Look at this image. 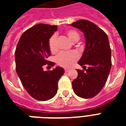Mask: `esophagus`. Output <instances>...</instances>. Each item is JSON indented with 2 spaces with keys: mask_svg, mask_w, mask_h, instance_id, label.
<instances>
[{
  "mask_svg": "<svg viewBox=\"0 0 126 126\" xmlns=\"http://www.w3.org/2000/svg\"><path fill=\"white\" fill-rule=\"evenodd\" d=\"M69 69H65V73H68V72H69Z\"/></svg>",
  "mask_w": 126,
  "mask_h": 126,
  "instance_id": "obj_1",
  "label": "esophagus"
}]
</instances>
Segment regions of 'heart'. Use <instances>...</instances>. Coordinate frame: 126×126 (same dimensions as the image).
I'll list each match as a JSON object with an SVG mask.
<instances>
[{
    "label": "heart",
    "instance_id": "obj_1",
    "mask_svg": "<svg viewBox=\"0 0 126 126\" xmlns=\"http://www.w3.org/2000/svg\"><path fill=\"white\" fill-rule=\"evenodd\" d=\"M66 34L72 42H77L80 40V36L79 32L75 29H69L66 31ZM57 36L53 34L48 40V47L52 53H56L58 50L56 44ZM80 55L76 51L61 52L55 57V61L57 65L64 68H69L72 67L75 62L79 59Z\"/></svg>",
    "mask_w": 126,
    "mask_h": 126
}]
</instances>
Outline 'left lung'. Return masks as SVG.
<instances>
[{"label": "left lung", "instance_id": "8db88e82", "mask_svg": "<svg viewBox=\"0 0 126 126\" xmlns=\"http://www.w3.org/2000/svg\"><path fill=\"white\" fill-rule=\"evenodd\" d=\"M71 25L82 31L86 38L85 49L79 61L86 71L77 70L78 77L72 82L73 90L79 97L90 99L101 91L111 69L109 38L101 29L90 21L80 19ZM86 65L88 66L87 69Z\"/></svg>", "mask_w": 126, "mask_h": 126}]
</instances>
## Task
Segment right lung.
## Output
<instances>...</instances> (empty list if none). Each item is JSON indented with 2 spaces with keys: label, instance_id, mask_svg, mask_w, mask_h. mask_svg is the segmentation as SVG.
I'll return each mask as SVG.
<instances>
[{
  "label": "right lung",
  "instance_id": "add662e5",
  "mask_svg": "<svg viewBox=\"0 0 126 126\" xmlns=\"http://www.w3.org/2000/svg\"><path fill=\"white\" fill-rule=\"evenodd\" d=\"M57 29V25H35L19 38L15 51L16 70L23 86L32 97L47 101L57 94L58 81L64 74L60 67L44 71L43 67L55 65L47 61L50 56L48 40Z\"/></svg>",
  "mask_w": 126,
  "mask_h": 126
}]
</instances>
